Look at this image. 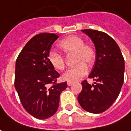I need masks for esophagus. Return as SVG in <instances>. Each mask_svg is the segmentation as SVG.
<instances>
[{
  "label": "esophagus",
  "mask_w": 131,
  "mask_h": 131,
  "mask_svg": "<svg viewBox=\"0 0 131 131\" xmlns=\"http://www.w3.org/2000/svg\"><path fill=\"white\" fill-rule=\"evenodd\" d=\"M73 82H71V81H68V82H67V85H68V86H71Z\"/></svg>",
  "instance_id": "1"
}]
</instances>
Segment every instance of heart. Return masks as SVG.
I'll list each match as a JSON object with an SVG mask.
<instances>
[{"label": "heart", "instance_id": "1", "mask_svg": "<svg viewBox=\"0 0 131 131\" xmlns=\"http://www.w3.org/2000/svg\"><path fill=\"white\" fill-rule=\"evenodd\" d=\"M59 47L67 54H74L77 65L67 70L62 78L67 81H77L88 72L87 64H90L95 58V51L92 46L84 43V40L78 36H69L59 43ZM49 61L54 69L62 70L65 67V59L62 54L51 51L49 54Z\"/></svg>", "mask_w": 131, "mask_h": 131}]
</instances>
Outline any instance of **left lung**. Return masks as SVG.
Masks as SVG:
<instances>
[{"label":"left lung","mask_w":131,"mask_h":131,"mask_svg":"<svg viewBox=\"0 0 131 131\" xmlns=\"http://www.w3.org/2000/svg\"><path fill=\"white\" fill-rule=\"evenodd\" d=\"M95 44L96 59L89 78L82 82V90L78 102L84 110L91 113H101L110 107L120 94L124 81L125 63L120 48L108 34L93 29H84Z\"/></svg>","instance_id":"left-lung-1"}]
</instances>
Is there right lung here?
Here are the masks:
<instances>
[{"label": "right lung", "mask_w": 131, "mask_h": 131, "mask_svg": "<svg viewBox=\"0 0 131 131\" xmlns=\"http://www.w3.org/2000/svg\"><path fill=\"white\" fill-rule=\"evenodd\" d=\"M59 36L41 33L28 41L18 56L15 88L25 110L34 118L47 119L58 109L67 82L57 83L59 74L49 61L51 47Z\"/></svg>", "instance_id": "obj_1"}]
</instances>
